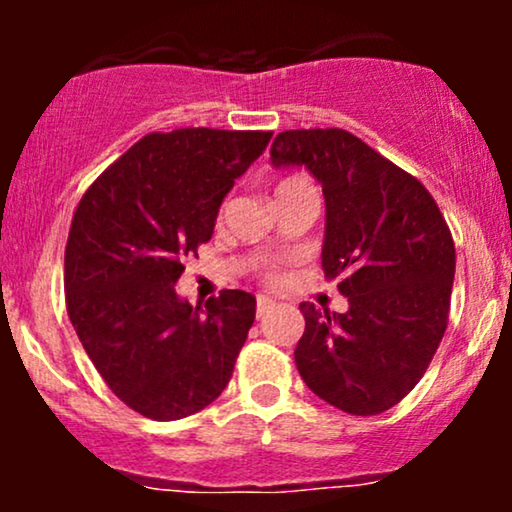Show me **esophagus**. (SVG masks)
<instances>
[{
	"mask_svg": "<svg viewBox=\"0 0 512 512\" xmlns=\"http://www.w3.org/2000/svg\"><path fill=\"white\" fill-rule=\"evenodd\" d=\"M272 301H269V298H264V296H260V298H257V308H255V315L257 317H262L264 313H267V310L269 308H272Z\"/></svg>",
	"mask_w": 512,
	"mask_h": 512,
	"instance_id": "34e87169",
	"label": "esophagus"
}]
</instances>
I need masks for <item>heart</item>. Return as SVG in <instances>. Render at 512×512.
Listing matches in <instances>:
<instances>
[{
    "instance_id": "obj_1",
    "label": "heart",
    "mask_w": 512,
    "mask_h": 512,
    "mask_svg": "<svg viewBox=\"0 0 512 512\" xmlns=\"http://www.w3.org/2000/svg\"><path fill=\"white\" fill-rule=\"evenodd\" d=\"M301 185H310V182L305 180L303 175H286V178H281L279 182H276L274 197L276 195H284V192L296 190V187H301ZM257 274H260V279L267 281V284H272V281L279 279V272H276V267H274L272 262L260 264V267H257Z\"/></svg>"
}]
</instances>
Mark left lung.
<instances>
[{
	"label": "left lung",
	"instance_id": "obj_1",
	"mask_svg": "<svg viewBox=\"0 0 512 512\" xmlns=\"http://www.w3.org/2000/svg\"><path fill=\"white\" fill-rule=\"evenodd\" d=\"M272 163L305 166L322 185V269L349 298L346 313L301 303L298 373L346 414H383L424 378L448 327L455 279L448 223L414 175L346 129L276 134Z\"/></svg>",
	"mask_w": 512,
	"mask_h": 512
}]
</instances>
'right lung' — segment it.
<instances>
[{
    "instance_id": "obj_1",
    "label": "right lung",
    "mask_w": 512,
    "mask_h": 512,
    "mask_svg": "<svg viewBox=\"0 0 512 512\" xmlns=\"http://www.w3.org/2000/svg\"><path fill=\"white\" fill-rule=\"evenodd\" d=\"M272 132H151L93 180L64 250V298L105 385L146 419L197 414L221 395L255 322V296L223 289L204 310L175 293L209 243L223 197Z\"/></svg>"
}]
</instances>
